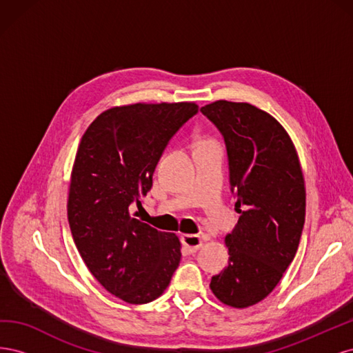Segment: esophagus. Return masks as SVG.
Returning <instances> with one entry per match:
<instances>
[{"mask_svg": "<svg viewBox=\"0 0 353 353\" xmlns=\"http://www.w3.org/2000/svg\"><path fill=\"white\" fill-rule=\"evenodd\" d=\"M181 241H183L184 248L187 249L188 253H196L203 244L201 239L196 236V234H183V236H181Z\"/></svg>", "mask_w": 353, "mask_h": 353, "instance_id": "34e87169", "label": "esophagus"}]
</instances>
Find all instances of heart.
<instances>
[{
	"instance_id": "1",
	"label": "heart",
	"mask_w": 353,
	"mask_h": 353,
	"mask_svg": "<svg viewBox=\"0 0 353 353\" xmlns=\"http://www.w3.org/2000/svg\"><path fill=\"white\" fill-rule=\"evenodd\" d=\"M210 143H215V141L206 140V138H199V141H197V148H199V147H203V145H208V144H210Z\"/></svg>"
}]
</instances>
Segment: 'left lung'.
<instances>
[{"mask_svg": "<svg viewBox=\"0 0 353 353\" xmlns=\"http://www.w3.org/2000/svg\"><path fill=\"white\" fill-rule=\"evenodd\" d=\"M200 112L223 135L240 218L225 237L230 262L212 276L218 301L237 309L263 301L301 241L306 191L296 147L283 125L249 103L218 100Z\"/></svg>", "mask_w": 353, "mask_h": 353, "instance_id": "left-lung-1", "label": "left lung"}]
</instances>
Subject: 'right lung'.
Here are the masks:
<instances>
[{"instance_id": "add662e5", "label": "right lung", "mask_w": 353, "mask_h": 353, "mask_svg": "<svg viewBox=\"0 0 353 353\" xmlns=\"http://www.w3.org/2000/svg\"><path fill=\"white\" fill-rule=\"evenodd\" d=\"M197 110L188 101L116 105L79 143L68 197L72 237L95 280L126 303L154 301L179 265L176 234L134 218L132 209L152 190L169 140Z\"/></svg>"}]
</instances>
